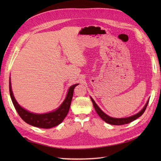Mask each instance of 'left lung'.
I'll list each match as a JSON object with an SVG mask.
<instances>
[{
    "label": "left lung",
    "mask_w": 161,
    "mask_h": 161,
    "mask_svg": "<svg viewBox=\"0 0 161 161\" xmlns=\"http://www.w3.org/2000/svg\"><path fill=\"white\" fill-rule=\"evenodd\" d=\"M91 101L92 102V104H93V106L95 108V109L96 111V112L99 115L100 118L103 119V121H105L106 123L111 124V125H124V124H129L131 121H133L134 120L136 119L137 118H138L139 117H140L142 115L144 112L145 111L146 109H147V107L148 105L149 99L148 100L147 103H146L145 106L144 107V108L141 110L140 111H139L138 114H136V115H134L132 116L128 117V118H111V117L108 115L107 114H105L104 112L102 111L99 108V106L96 104V103L95 102V101L92 99V97H91Z\"/></svg>",
    "instance_id": "8db88e82"
}]
</instances>
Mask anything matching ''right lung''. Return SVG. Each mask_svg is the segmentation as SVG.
I'll return each mask as SVG.
<instances>
[{
	"mask_svg": "<svg viewBox=\"0 0 161 161\" xmlns=\"http://www.w3.org/2000/svg\"><path fill=\"white\" fill-rule=\"evenodd\" d=\"M78 85L76 84L70 87L65 100L56 110L43 114L31 113L19 105L13 93L11 79H9V92L14 108L24 121L35 127L48 129L59 125L66 118L70 107L74 89Z\"/></svg>",
	"mask_w": 161,
	"mask_h": 161,
	"instance_id": "add662e5",
	"label": "right lung"
}]
</instances>
